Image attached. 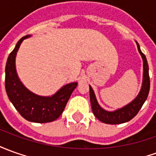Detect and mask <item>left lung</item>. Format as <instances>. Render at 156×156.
I'll return each mask as SVG.
<instances>
[{"mask_svg":"<svg viewBox=\"0 0 156 156\" xmlns=\"http://www.w3.org/2000/svg\"><path fill=\"white\" fill-rule=\"evenodd\" d=\"M137 46L138 51L141 54L142 58L144 61V79H143L141 91L138 93L137 98L132 103H130L129 105H127L121 109H117L115 111H113V112L106 111L105 109H102L99 105L98 104L94 92H93L92 87L89 86L90 101H91L92 112L99 121L104 122V123H106V124H121V123L129 121L138 113V111L140 110L143 105L144 104V102L147 99L150 87L149 65H148V62L146 59L145 55L141 51L140 47H139L137 42Z\"/></svg>","mask_w":156,"mask_h":156,"instance_id":"left-lung-1","label":"left lung"}]
</instances>
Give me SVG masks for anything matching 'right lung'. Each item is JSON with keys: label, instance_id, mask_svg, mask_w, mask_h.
Returning a JSON list of instances; mask_svg holds the SVG:
<instances>
[{"label": "right lung", "instance_id": "add662e5", "mask_svg": "<svg viewBox=\"0 0 156 156\" xmlns=\"http://www.w3.org/2000/svg\"><path fill=\"white\" fill-rule=\"evenodd\" d=\"M30 35H25L18 41L11 52L6 64L5 87L9 100L15 109L27 121L46 123L55 121L61 115L77 82L65 85L51 97H41L30 92L21 83L17 76L15 58L20 45Z\"/></svg>", "mask_w": 156, "mask_h": 156}]
</instances>
